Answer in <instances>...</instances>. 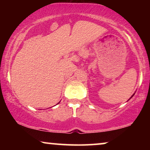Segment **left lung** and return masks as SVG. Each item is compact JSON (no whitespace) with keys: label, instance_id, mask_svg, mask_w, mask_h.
I'll use <instances>...</instances> for the list:
<instances>
[{"label":"left lung","instance_id":"obj_1","mask_svg":"<svg viewBox=\"0 0 150 150\" xmlns=\"http://www.w3.org/2000/svg\"><path fill=\"white\" fill-rule=\"evenodd\" d=\"M134 94H133V95L132 96H132H134ZM132 97H131V98H132Z\"/></svg>","mask_w":150,"mask_h":150}]
</instances>
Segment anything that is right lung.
Returning <instances> with one entry per match:
<instances>
[{
  "label": "right lung",
  "mask_w": 150,
  "mask_h": 150,
  "mask_svg": "<svg viewBox=\"0 0 150 150\" xmlns=\"http://www.w3.org/2000/svg\"><path fill=\"white\" fill-rule=\"evenodd\" d=\"M59 103H58V104H59Z\"/></svg>",
  "instance_id": "obj_1"
}]
</instances>
